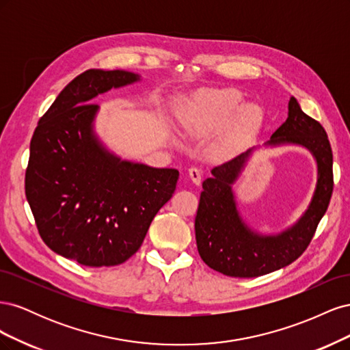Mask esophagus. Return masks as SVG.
<instances>
[{
	"label": "esophagus",
	"mask_w": 350,
	"mask_h": 350,
	"mask_svg": "<svg viewBox=\"0 0 350 350\" xmlns=\"http://www.w3.org/2000/svg\"><path fill=\"white\" fill-rule=\"evenodd\" d=\"M188 175L189 178H191V181L196 184V185H200L201 184V178H203V171L201 169L193 166L188 169Z\"/></svg>",
	"instance_id": "1"
}]
</instances>
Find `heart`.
<instances>
[{"instance_id": "1", "label": "heart", "mask_w": 350, "mask_h": 350, "mask_svg": "<svg viewBox=\"0 0 350 350\" xmlns=\"http://www.w3.org/2000/svg\"><path fill=\"white\" fill-rule=\"evenodd\" d=\"M243 96L235 89H201L183 100L178 120L191 135H208L225 126L242 107ZM261 121V111L256 105L243 107L235 120L238 133L247 131Z\"/></svg>"}]
</instances>
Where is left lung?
<instances>
[{
  "instance_id": "left-lung-1",
  "label": "left lung",
  "mask_w": 350,
  "mask_h": 350,
  "mask_svg": "<svg viewBox=\"0 0 350 350\" xmlns=\"http://www.w3.org/2000/svg\"><path fill=\"white\" fill-rule=\"evenodd\" d=\"M288 120L274 131L266 146L298 144L308 149L317 162V185L311 203L298 221L278 235H261L239 216L232 191L247 159L252 153L234 157L211 169L203 183L196 216V241L200 257L230 278H258L289 266L310 245L333 193V153L323 125L306 115L293 96Z\"/></svg>"
}]
</instances>
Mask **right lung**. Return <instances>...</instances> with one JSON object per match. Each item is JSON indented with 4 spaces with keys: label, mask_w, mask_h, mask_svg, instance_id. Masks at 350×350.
Returning a JSON list of instances; mask_svg holds the SVG:
<instances>
[{
    "label": "right lung",
    "mask_w": 350,
    "mask_h": 350,
    "mask_svg": "<svg viewBox=\"0 0 350 350\" xmlns=\"http://www.w3.org/2000/svg\"><path fill=\"white\" fill-rule=\"evenodd\" d=\"M139 80L122 70L81 72L31 137L25 189L39 235L81 266H118L134 256L176 188V169L121 161L93 131L99 107L92 99Z\"/></svg>",
    "instance_id": "1"
}]
</instances>
